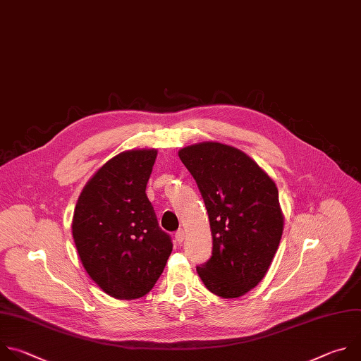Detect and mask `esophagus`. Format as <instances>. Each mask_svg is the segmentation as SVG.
<instances>
[{"label":"esophagus","instance_id":"1","mask_svg":"<svg viewBox=\"0 0 361 361\" xmlns=\"http://www.w3.org/2000/svg\"><path fill=\"white\" fill-rule=\"evenodd\" d=\"M175 239L178 243H182L185 240V231L183 229H179L176 233H175Z\"/></svg>","mask_w":361,"mask_h":361}]
</instances>
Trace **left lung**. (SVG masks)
Wrapping results in <instances>:
<instances>
[{
	"instance_id": "8db88e82",
	"label": "left lung",
	"mask_w": 361,
	"mask_h": 361,
	"mask_svg": "<svg viewBox=\"0 0 361 361\" xmlns=\"http://www.w3.org/2000/svg\"><path fill=\"white\" fill-rule=\"evenodd\" d=\"M209 214L213 247L196 271L207 290L236 299L266 276L283 233L279 192L245 152L219 142L182 148Z\"/></svg>"
}]
</instances>
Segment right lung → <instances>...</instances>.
Masks as SVG:
<instances>
[{"label":"right lung","instance_id":"1","mask_svg":"<svg viewBox=\"0 0 361 361\" xmlns=\"http://www.w3.org/2000/svg\"><path fill=\"white\" fill-rule=\"evenodd\" d=\"M157 149H132L109 159L82 189L72 236L90 277L119 300L152 290L172 252L145 193Z\"/></svg>","mask_w":361,"mask_h":361}]
</instances>
